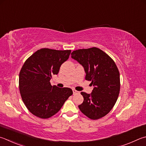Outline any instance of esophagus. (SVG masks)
I'll list each match as a JSON object with an SVG mask.
<instances>
[{"instance_id":"esophagus-1","label":"esophagus","mask_w":146,"mask_h":146,"mask_svg":"<svg viewBox=\"0 0 146 146\" xmlns=\"http://www.w3.org/2000/svg\"><path fill=\"white\" fill-rule=\"evenodd\" d=\"M73 94H78L79 91H76L75 89H73Z\"/></svg>"}]
</instances>
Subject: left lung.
<instances>
[{"instance_id": "8db88e82", "label": "left lung", "mask_w": 146, "mask_h": 146, "mask_svg": "<svg viewBox=\"0 0 146 146\" xmlns=\"http://www.w3.org/2000/svg\"><path fill=\"white\" fill-rule=\"evenodd\" d=\"M73 58L83 66L86 80L94 88L91 94L82 92L84 102L79 109L93 120L104 117L112 109L120 91V75L115 62L101 49L92 47L71 53Z\"/></svg>"}]
</instances>
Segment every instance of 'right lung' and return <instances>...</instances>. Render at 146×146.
I'll return each mask as SVG.
<instances>
[{
    "mask_svg": "<svg viewBox=\"0 0 146 146\" xmlns=\"http://www.w3.org/2000/svg\"><path fill=\"white\" fill-rule=\"evenodd\" d=\"M70 54V50L44 48L37 50L23 64L19 74L20 92L26 107L36 117H52L73 94L70 88L52 86L50 82Z\"/></svg>",
    "mask_w": 146,
    "mask_h": 146,
    "instance_id": "right-lung-1",
    "label": "right lung"
}]
</instances>
